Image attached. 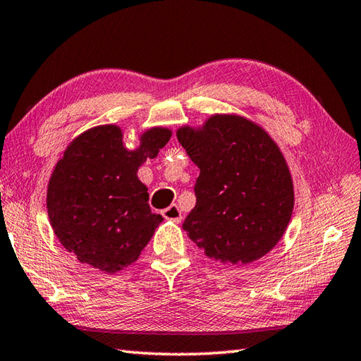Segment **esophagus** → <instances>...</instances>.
Segmentation results:
<instances>
[{"label":"esophagus","mask_w":361,"mask_h":361,"mask_svg":"<svg viewBox=\"0 0 361 361\" xmlns=\"http://www.w3.org/2000/svg\"><path fill=\"white\" fill-rule=\"evenodd\" d=\"M163 217L167 219V220L175 221V224H180L181 219H183L181 211H180V208L176 204H171V206H169V208H166L163 211Z\"/></svg>","instance_id":"obj_1"}]
</instances>
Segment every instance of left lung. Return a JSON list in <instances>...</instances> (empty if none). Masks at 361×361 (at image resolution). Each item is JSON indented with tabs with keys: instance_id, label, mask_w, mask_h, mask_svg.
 Returning <instances> with one entry per match:
<instances>
[{
	"instance_id": "obj_1",
	"label": "left lung",
	"mask_w": 361,
	"mask_h": 361,
	"mask_svg": "<svg viewBox=\"0 0 361 361\" xmlns=\"http://www.w3.org/2000/svg\"><path fill=\"white\" fill-rule=\"evenodd\" d=\"M200 169L197 203L183 229L204 255L245 265L279 242L293 212V181L265 130L240 116L216 114L203 128L176 132Z\"/></svg>"
}]
</instances>
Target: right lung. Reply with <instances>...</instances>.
Listing matches in <instances>:
<instances>
[{
  "mask_svg": "<svg viewBox=\"0 0 361 361\" xmlns=\"http://www.w3.org/2000/svg\"><path fill=\"white\" fill-rule=\"evenodd\" d=\"M171 135L150 128L140 147L127 150L119 127L101 126L68 145L51 175L46 206L57 239L79 262L113 274L140 257L163 217L152 212L136 172Z\"/></svg>",
  "mask_w": 361,
  "mask_h": 361,
  "instance_id": "1",
  "label": "right lung"
}]
</instances>
